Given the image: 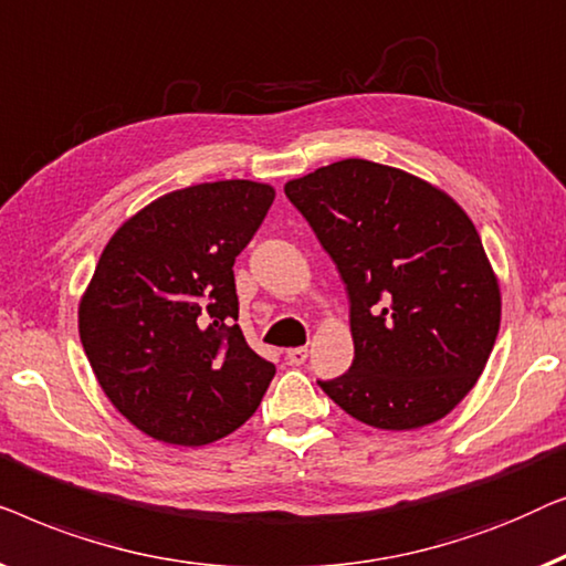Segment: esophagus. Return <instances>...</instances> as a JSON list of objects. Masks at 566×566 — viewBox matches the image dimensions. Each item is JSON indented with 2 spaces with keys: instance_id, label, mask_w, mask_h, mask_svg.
<instances>
[{
  "instance_id": "34e87169",
  "label": "esophagus",
  "mask_w": 566,
  "mask_h": 566,
  "mask_svg": "<svg viewBox=\"0 0 566 566\" xmlns=\"http://www.w3.org/2000/svg\"><path fill=\"white\" fill-rule=\"evenodd\" d=\"M305 359H307V346L286 348V361H290L292 366H300V364H305Z\"/></svg>"
}]
</instances>
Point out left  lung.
<instances>
[{"label":"left lung","mask_w":566,"mask_h":566,"mask_svg":"<svg viewBox=\"0 0 566 566\" xmlns=\"http://www.w3.org/2000/svg\"><path fill=\"white\" fill-rule=\"evenodd\" d=\"M336 264L354 361L317 381L385 431L436 423L464 400L500 331V286L480 233L449 195L408 171L346 158L284 185Z\"/></svg>","instance_id":"left-lung-1"}]
</instances>
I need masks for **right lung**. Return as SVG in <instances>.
<instances>
[{
  "instance_id": "1",
  "label": "right lung",
  "mask_w": 566,
  "mask_h": 566,
  "mask_svg": "<svg viewBox=\"0 0 566 566\" xmlns=\"http://www.w3.org/2000/svg\"><path fill=\"white\" fill-rule=\"evenodd\" d=\"M272 202L274 189L249 179L177 189L102 251L78 336L109 402L150 439L218 441L256 412L274 379L235 323L233 276Z\"/></svg>"
}]
</instances>
